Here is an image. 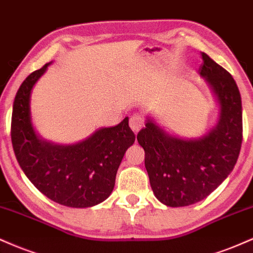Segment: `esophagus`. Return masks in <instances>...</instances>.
I'll return each mask as SVG.
<instances>
[{
  "instance_id": "obj_1",
  "label": "esophagus",
  "mask_w": 253,
  "mask_h": 253,
  "mask_svg": "<svg viewBox=\"0 0 253 253\" xmlns=\"http://www.w3.org/2000/svg\"><path fill=\"white\" fill-rule=\"evenodd\" d=\"M129 126H130V127H131V130L133 132L137 133L144 126L143 117H142V116H139V115L132 116V117L130 118V121H129Z\"/></svg>"
}]
</instances>
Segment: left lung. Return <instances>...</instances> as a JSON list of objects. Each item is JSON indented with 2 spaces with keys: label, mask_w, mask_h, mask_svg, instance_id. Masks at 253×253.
Instances as JSON below:
<instances>
[{
  "label": "left lung",
  "mask_w": 253,
  "mask_h": 253,
  "mask_svg": "<svg viewBox=\"0 0 253 253\" xmlns=\"http://www.w3.org/2000/svg\"><path fill=\"white\" fill-rule=\"evenodd\" d=\"M199 73L220 106L216 126L199 138L170 136L153 120L137 135L155 197L169 207L189 206L209 197L230 175L243 141L242 98L236 82L203 53Z\"/></svg>",
  "instance_id": "8db88e82"
}]
</instances>
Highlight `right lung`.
Returning <instances> with one entry per match:
<instances>
[{
	"label": "right lung",
	"mask_w": 253,
	"mask_h": 253,
	"mask_svg": "<svg viewBox=\"0 0 253 253\" xmlns=\"http://www.w3.org/2000/svg\"><path fill=\"white\" fill-rule=\"evenodd\" d=\"M50 62L29 74L14 99L11 143L21 169L47 198L67 207L85 209L103 203L115 187L124 154L135 142L126 117L74 144L41 139L31 118V93Z\"/></svg>",
	"instance_id": "1"
}]
</instances>
